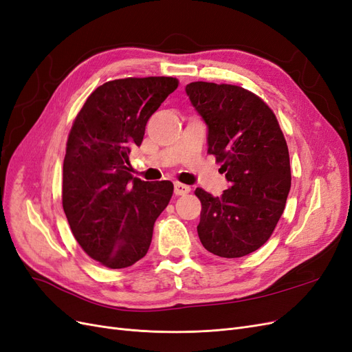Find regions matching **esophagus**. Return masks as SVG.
<instances>
[{"instance_id":"obj_1","label":"esophagus","mask_w":352,"mask_h":352,"mask_svg":"<svg viewBox=\"0 0 352 352\" xmlns=\"http://www.w3.org/2000/svg\"><path fill=\"white\" fill-rule=\"evenodd\" d=\"M189 192H190V186L184 185V184H179V182L175 184V194L176 195H186Z\"/></svg>"}]
</instances>
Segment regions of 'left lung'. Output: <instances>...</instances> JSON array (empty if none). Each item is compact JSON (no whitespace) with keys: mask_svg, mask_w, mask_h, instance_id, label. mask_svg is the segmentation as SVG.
<instances>
[{"mask_svg":"<svg viewBox=\"0 0 352 352\" xmlns=\"http://www.w3.org/2000/svg\"><path fill=\"white\" fill-rule=\"evenodd\" d=\"M186 95L207 124L208 154L221 163L229 189L212 197L197 188L204 248L238 258L267 242L291 189L289 151L274 113L236 85L192 82Z\"/></svg>","mask_w":352,"mask_h":352,"instance_id":"1","label":"left lung"}]
</instances>
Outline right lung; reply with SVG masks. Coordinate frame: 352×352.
Here are the masks:
<instances>
[{
  "mask_svg": "<svg viewBox=\"0 0 352 352\" xmlns=\"http://www.w3.org/2000/svg\"><path fill=\"white\" fill-rule=\"evenodd\" d=\"M177 85L164 76L105 82L73 122L63 163V208L83 251L105 267L124 269L144 257L154 223L173 195L168 180L133 177L129 154Z\"/></svg>",
  "mask_w": 352,
  "mask_h": 352,
  "instance_id": "obj_1",
  "label": "right lung"
}]
</instances>
